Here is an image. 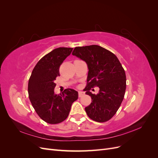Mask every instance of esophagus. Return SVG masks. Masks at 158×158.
Segmentation results:
<instances>
[{
  "label": "esophagus",
  "mask_w": 158,
  "mask_h": 158,
  "mask_svg": "<svg viewBox=\"0 0 158 158\" xmlns=\"http://www.w3.org/2000/svg\"><path fill=\"white\" fill-rule=\"evenodd\" d=\"M84 95V93L82 92H78V97L81 98Z\"/></svg>",
  "instance_id": "obj_1"
}]
</instances>
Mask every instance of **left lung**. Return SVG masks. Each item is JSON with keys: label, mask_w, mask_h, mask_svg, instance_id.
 <instances>
[{"label": "left lung", "mask_w": 158, "mask_h": 158, "mask_svg": "<svg viewBox=\"0 0 158 158\" xmlns=\"http://www.w3.org/2000/svg\"><path fill=\"white\" fill-rule=\"evenodd\" d=\"M73 55L84 60L89 69L85 94L92 98L85 108L93 121L103 123L111 119L120 107L126 90V74L116 55L96 45L76 47ZM100 88L97 95L90 92L91 88Z\"/></svg>", "instance_id": "left-lung-1"}]
</instances>
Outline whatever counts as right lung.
<instances>
[{
    "label": "right lung",
    "mask_w": 158,
    "mask_h": 158,
    "mask_svg": "<svg viewBox=\"0 0 158 158\" xmlns=\"http://www.w3.org/2000/svg\"><path fill=\"white\" fill-rule=\"evenodd\" d=\"M73 48L59 47L38 61L28 82V94L33 107L39 117L49 124H58L68 117L72 104L78 99V92L66 89L55 94V81L59 68Z\"/></svg>",
    "instance_id": "1"
}]
</instances>
